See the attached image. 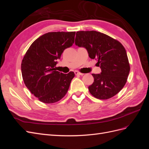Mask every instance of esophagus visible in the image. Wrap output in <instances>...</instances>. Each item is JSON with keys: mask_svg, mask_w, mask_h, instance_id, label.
Returning a JSON list of instances; mask_svg holds the SVG:
<instances>
[{"mask_svg": "<svg viewBox=\"0 0 149 149\" xmlns=\"http://www.w3.org/2000/svg\"><path fill=\"white\" fill-rule=\"evenodd\" d=\"M74 74H75L76 75H80V76H83V75L84 74L83 73H80V72H79V71H74Z\"/></svg>", "mask_w": 149, "mask_h": 149, "instance_id": "34e87169", "label": "esophagus"}]
</instances>
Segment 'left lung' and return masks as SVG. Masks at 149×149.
Listing matches in <instances>:
<instances>
[{
  "instance_id": "8db88e82",
  "label": "left lung",
  "mask_w": 149,
  "mask_h": 149,
  "mask_svg": "<svg viewBox=\"0 0 149 149\" xmlns=\"http://www.w3.org/2000/svg\"><path fill=\"white\" fill-rule=\"evenodd\" d=\"M75 44L87 49L91 59L97 60L100 74H92L93 83L88 87L92 95L100 100L114 96L127 82L130 65L125 49L119 41L96 31L76 32Z\"/></svg>"
}]
</instances>
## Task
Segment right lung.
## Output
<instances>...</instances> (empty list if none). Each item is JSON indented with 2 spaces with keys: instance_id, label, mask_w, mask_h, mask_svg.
<instances>
[{
  "instance_id": "add662e5",
  "label": "right lung",
  "mask_w": 149,
  "mask_h": 149,
  "mask_svg": "<svg viewBox=\"0 0 149 149\" xmlns=\"http://www.w3.org/2000/svg\"><path fill=\"white\" fill-rule=\"evenodd\" d=\"M75 31L48 32L31 45L22 60V74L30 91L44 103L56 102L63 97L74 73L56 71L57 60L74 42Z\"/></svg>"
}]
</instances>
